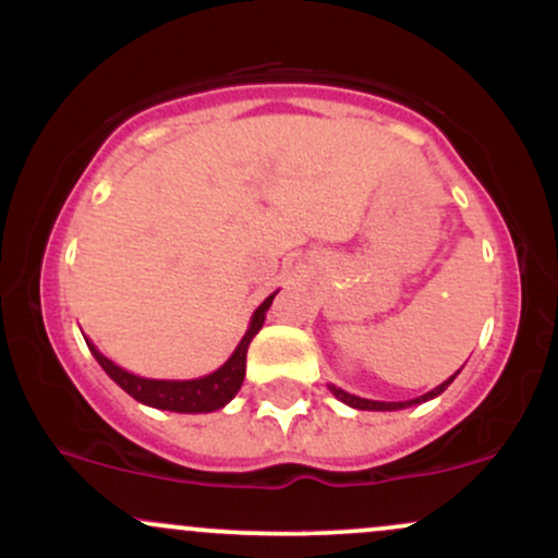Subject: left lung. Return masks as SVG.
<instances>
[{"label": "left lung", "mask_w": 558, "mask_h": 558, "mask_svg": "<svg viewBox=\"0 0 558 558\" xmlns=\"http://www.w3.org/2000/svg\"><path fill=\"white\" fill-rule=\"evenodd\" d=\"M459 373H462V369H459ZM459 373H457V375H459ZM457 375L448 377L446 383H440L438 388H433L430 393H425V396H422V399H412V401H369V399H360V396L345 393V390L336 388V386H330V390H332V393H336L338 399H341L343 403H349V407H354V409H373V412H396V409H407V407H412V403H422V401H427V399H435V396H440L448 386H451V380H453V377H457Z\"/></svg>", "instance_id": "obj_1"}]
</instances>
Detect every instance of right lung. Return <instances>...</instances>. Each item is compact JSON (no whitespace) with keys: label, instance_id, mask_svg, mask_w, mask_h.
Returning <instances> with one entry per match:
<instances>
[{"label":"right lung","instance_id":"1","mask_svg":"<svg viewBox=\"0 0 558 558\" xmlns=\"http://www.w3.org/2000/svg\"><path fill=\"white\" fill-rule=\"evenodd\" d=\"M275 293L262 301L259 310L254 312L252 325H248L246 336H243L239 349L233 351V356H230L217 373L198 377V380H146V377L131 375L125 373V369H120L118 364L107 360V356H101L92 343H88V349H92L96 362L101 364V369H105V373L136 401L149 403V407L157 409H168V412H215V409L226 407V403L239 393L243 375H246L248 343H252V338L257 336L262 323H265V312L270 310Z\"/></svg>","mask_w":558,"mask_h":558}]
</instances>
